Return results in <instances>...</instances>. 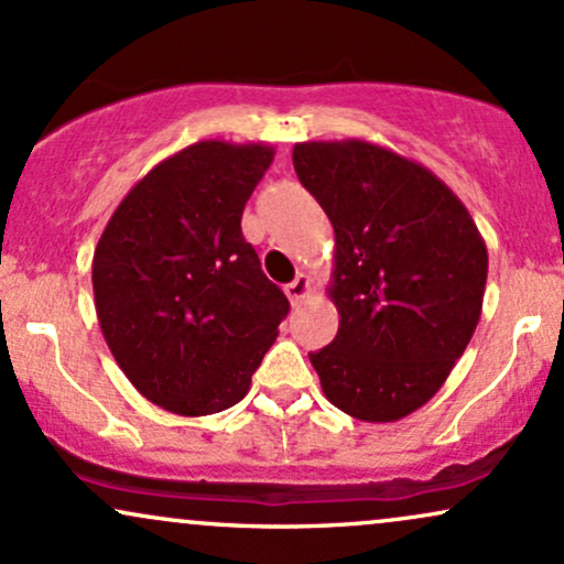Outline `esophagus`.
I'll list each match as a JSON object with an SVG mask.
<instances>
[{
	"mask_svg": "<svg viewBox=\"0 0 564 564\" xmlns=\"http://www.w3.org/2000/svg\"><path fill=\"white\" fill-rule=\"evenodd\" d=\"M284 293H288V297L293 303H297V301H303V297H306L308 293H311V280L306 274H297L293 282L288 284V288H284Z\"/></svg>",
	"mask_w": 564,
	"mask_h": 564,
	"instance_id": "esophagus-1",
	"label": "esophagus"
}]
</instances>
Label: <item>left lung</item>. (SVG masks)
Listing matches in <instances>:
<instances>
[{
	"mask_svg": "<svg viewBox=\"0 0 564 564\" xmlns=\"http://www.w3.org/2000/svg\"><path fill=\"white\" fill-rule=\"evenodd\" d=\"M301 184L335 229V340L308 354L333 406L395 422L438 393L480 322L488 250L425 165L364 142H301Z\"/></svg>",
	"mask_w": 564,
	"mask_h": 564,
	"instance_id": "1",
	"label": "left lung"
}]
</instances>
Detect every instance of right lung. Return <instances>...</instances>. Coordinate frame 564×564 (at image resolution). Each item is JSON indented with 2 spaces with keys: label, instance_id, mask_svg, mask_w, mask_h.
<instances>
[{
  "label": "right lung",
  "instance_id": "1",
  "mask_svg": "<svg viewBox=\"0 0 564 564\" xmlns=\"http://www.w3.org/2000/svg\"><path fill=\"white\" fill-rule=\"evenodd\" d=\"M274 148L203 139L148 171L112 210L91 261L112 359L165 412L205 416L245 399L290 303L242 237Z\"/></svg>",
  "mask_w": 564,
  "mask_h": 564
}]
</instances>
